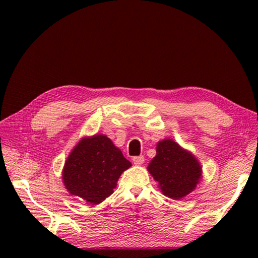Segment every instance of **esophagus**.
Wrapping results in <instances>:
<instances>
[{"label":"esophagus","instance_id":"obj_1","mask_svg":"<svg viewBox=\"0 0 258 258\" xmlns=\"http://www.w3.org/2000/svg\"><path fill=\"white\" fill-rule=\"evenodd\" d=\"M132 161H134L135 165H142V163H144V157L143 156H136V157L132 158Z\"/></svg>","mask_w":258,"mask_h":258}]
</instances>
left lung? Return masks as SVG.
Listing matches in <instances>:
<instances>
[{"instance_id":"1","label":"left lung","mask_w":258,"mask_h":258,"mask_svg":"<svg viewBox=\"0 0 258 258\" xmlns=\"http://www.w3.org/2000/svg\"><path fill=\"white\" fill-rule=\"evenodd\" d=\"M156 152L157 154L147 169L159 183L163 195L181 199L192 191L201 176V167L197 159L172 140L159 142Z\"/></svg>"}]
</instances>
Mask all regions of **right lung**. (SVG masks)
Wrapping results in <instances>:
<instances>
[{"label": "right lung", "instance_id": "1", "mask_svg": "<svg viewBox=\"0 0 258 258\" xmlns=\"http://www.w3.org/2000/svg\"><path fill=\"white\" fill-rule=\"evenodd\" d=\"M131 162L102 135L83 139L70 154L62 178L67 189L91 205L113 194L116 183Z\"/></svg>", "mask_w": 258, "mask_h": 258}]
</instances>
